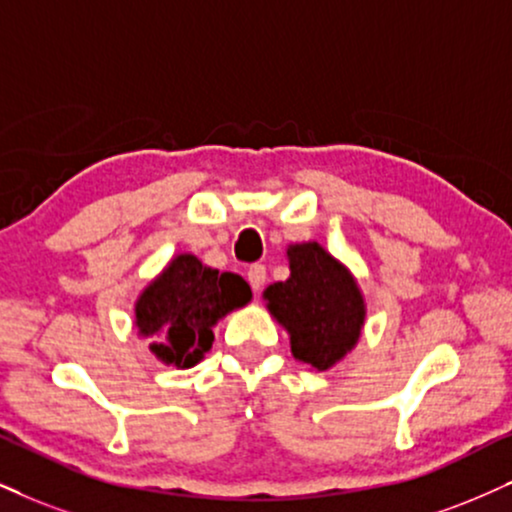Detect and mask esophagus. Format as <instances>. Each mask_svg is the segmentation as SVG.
Segmentation results:
<instances>
[{
	"label": "esophagus",
	"mask_w": 512,
	"mask_h": 512,
	"mask_svg": "<svg viewBox=\"0 0 512 512\" xmlns=\"http://www.w3.org/2000/svg\"><path fill=\"white\" fill-rule=\"evenodd\" d=\"M246 277H249V285L254 287V292H258V289L266 285V268L261 263H254V266L246 270Z\"/></svg>",
	"instance_id": "1"
}]
</instances>
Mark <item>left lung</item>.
<instances>
[{
  "mask_svg": "<svg viewBox=\"0 0 512 512\" xmlns=\"http://www.w3.org/2000/svg\"><path fill=\"white\" fill-rule=\"evenodd\" d=\"M289 277L263 292L268 313L289 334L292 356L315 372L344 361L361 339L365 296L358 280L323 244L287 246Z\"/></svg>",
  "mask_w": 512,
  "mask_h": 512,
  "instance_id": "obj_1",
  "label": "left lung"
}]
</instances>
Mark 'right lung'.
I'll use <instances>...</instances> for the list:
<instances>
[{"label": "right lung", "mask_w": 512, "mask_h": 512, "mask_svg": "<svg viewBox=\"0 0 512 512\" xmlns=\"http://www.w3.org/2000/svg\"><path fill=\"white\" fill-rule=\"evenodd\" d=\"M251 301L235 273H218L194 254H175L135 301V330L170 368H194L213 346V327Z\"/></svg>", "instance_id": "obj_1"}]
</instances>
